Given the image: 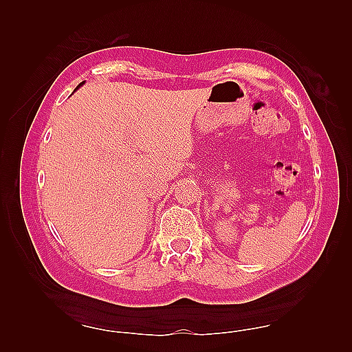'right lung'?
<instances>
[{"label":"right lung","instance_id":"obj_1","mask_svg":"<svg viewBox=\"0 0 352 352\" xmlns=\"http://www.w3.org/2000/svg\"><path fill=\"white\" fill-rule=\"evenodd\" d=\"M83 85H85V81H83V83H80V85H78V86H77V87H76V91H77V89H80V87H81V86H83ZM76 91H74V92H76Z\"/></svg>","mask_w":352,"mask_h":352}]
</instances>
